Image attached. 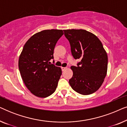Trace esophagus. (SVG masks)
<instances>
[{"mask_svg": "<svg viewBox=\"0 0 127 127\" xmlns=\"http://www.w3.org/2000/svg\"><path fill=\"white\" fill-rule=\"evenodd\" d=\"M66 68H67V67H61V69H62V71H64Z\"/></svg>", "mask_w": 127, "mask_h": 127, "instance_id": "1", "label": "esophagus"}]
</instances>
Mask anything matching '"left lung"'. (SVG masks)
<instances>
[{
    "instance_id": "obj_1",
    "label": "left lung",
    "mask_w": 127,
    "mask_h": 127,
    "mask_svg": "<svg viewBox=\"0 0 127 127\" xmlns=\"http://www.w3.org/2000/svg\"><path fill=\"white\" fill-rule=\"evenodd\" d=\"M70 44L73 57L81 61L72 66L73 76L69 83L72 89L82 95L96 92L107 74V53L96 36L84 29L64 30Z\"/></svg>"
}]
</instances>
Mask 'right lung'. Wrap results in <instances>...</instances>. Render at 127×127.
<instances>
[{"instance_id": "add662e5", "label": "right lung", "mask_w": 127, "mask_h": 127, "mask_svg": "<svg viewBox=\"0 0 127 127\" xmlns=\"http://www.w3.org/2000/svg\"><path fill=\"white\" fill-rule=\"evenodd\" d=\"M64 34L61 29L37 32L24 45L18 67L25 86L32 94L46 98L54 93L62 74L60 67L50 64L56 43Z\"/></svg>"}]
</instances>
